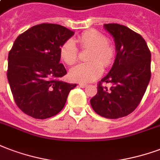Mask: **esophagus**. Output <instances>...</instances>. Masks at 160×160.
Instances as JSON below:
<instances>
[{"label":"esophagus","mask_w":160,"mask_h":160,"mask_svg":"<svg viewBox=\"0 0 160 160\" xmlns=\"http://www.w3.org/2000/svg\"><path fill=\"white\" fill-rule=\"evenodd\" d=\"M79 86H80V87H81V88H85V87H86V86H87V84L80 82V83H79Z\"/></svg>","instance_id":"34e87169"}]
</instances>
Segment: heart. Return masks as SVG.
<instances>
[{"label": "heart", "mask_w": 160, "mask_h": 160, "mask_svg": "<svg viewBox=\"0 0 160 160\" xmlns=\"http://www.w3.org/2000/svg\"><path fill=\"white\" fill-rule=\"evenodd\" d=\"M78 41L82 49H91L86 63L79 64L72 68L69 76L74 81L92 82L101 76L104 67H109L115 57V49L108 41L107 37L95 29H88L78 36ZM60 58L67 65L76 63L79 51L74 41L68 39L59 49Z\"/></svg>", "instance_id": "b5f03b06"}]
</instances>
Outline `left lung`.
I'll return each instance as SVG.
<instances>
[{
  "label": "left lung",
  "mask_w": 160,
  "mask_h": 160,
  "mask_svg": "<svg viewBox=\"0 0 160 160\" xmlns=\"http://www.w3.org/2000/svg\"><path fill=\"white\" fill-rule=\"evenodd\" d=\"M113 35L116 58L109 73L98 83V93L91 99L96 113L119 119L132 113L142 101L151 78V52L142 35L118 23L104 24ZM110 83V88L102 84Z\"/></svg>",
  "instance_id": "left-lung-1"
}]
</instances>
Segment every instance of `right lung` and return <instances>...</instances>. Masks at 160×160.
Here are the masks:
<instances>
[{"mask_svg":"<svg viewBox=\"0 0 160 160\" xmlns=\"http://www.w3.org/2000/svg\"><path fill=\"white\" fill-rule=\"evenodd\" d=\"M74 32L54 23L31 27L17 37L8 54V80L17 106L35 119L56 115L76 84L59 80L67 74L59 49Z\"/></svg>","mask_w":160,"mask_h":160,"instance_id":"obj_1","label":"right lung"}]
</instances>
